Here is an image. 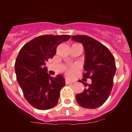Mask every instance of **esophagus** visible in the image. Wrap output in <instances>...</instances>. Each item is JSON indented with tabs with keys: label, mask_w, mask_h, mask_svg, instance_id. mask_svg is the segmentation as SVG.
I'll return each mask as SVG.
<instances>
[{
	"label": "esophagus",
	"mask_w": 132,
	"mask_h": 132,
	"mask_svg": "<svg viewBox=\"0 0 132 132\" xmlns=\"http://www.w3.org/2000/svg\"><path fill=\"white\" fill-rule=\"evenodd\" d=\"M72 83H73V82H72V81H70L69 80H66V84H72Z\"/></svg>",
	"instance_id": "34e87169"
}]
</instances>
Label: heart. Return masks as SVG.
<instances>
[{
    "label": "heart",
    "instance_id": "b5f03b06",
    "mask_svg": "<svg viewBox=\"0 0 132 132\" xmlns=\"http://www.w3.org/2000/svg\"><path fill=\"white\" fill-rule=\"evenodd\" d=\"M78 69V66H77V65H75V66H71L70 68H68L66 71V74H67L68 76L69 77H72L75 73V71L76 70H77Z\"/></svg>",
    "mask_w": 132,
    "mask_h": 132
}]
</instances>
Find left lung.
I'll use <instances>...</instances> for the list:
<instances>
[{
  "instance_id": "8db88e82",
  "label": "left lung",
  "mask_w": 132,
  "mask_h": 132,
  "mask_svg": "<svg viewBox=\"0 0 132 132\" xmlns=\"http://www.w3.org/2000/svg\"><path fill=\"white\" fill-rule=\"evenodd\" d=\"M71 39L83 45L85 51L83 77L92 80L91 84L82 82L87 88L76 95V100L81 107L96 109L107 101L111 93L116 71L115 58L105 45L91 37L72 36Z\"/></svg>"
}]
</instances>
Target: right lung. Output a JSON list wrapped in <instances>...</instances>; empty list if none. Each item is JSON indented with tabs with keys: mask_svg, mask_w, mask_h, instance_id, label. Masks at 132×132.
<instances>
[{
	"mask_svg": "<svg viewBox=\"0 0 132 132\" xmlns=\"http://www.w3.org/2000/svg\"><path fill=\"white\" fill-rule=\"evenodd\" d=\"M70 37L65 34L36 37L25 44L16 59L17 82L26 100L38 110H48L57 104L65 79L59 75L50 77L45 65L55 55L58 45Z\"/></svg>",
	"mask_w": 132,
	"mask_h": 132,
	"instance_id": "add662e5",
	"label": "right lung"
}]
</instances>
